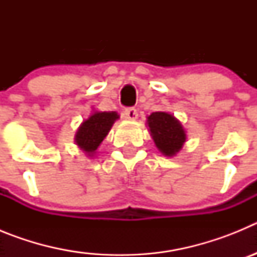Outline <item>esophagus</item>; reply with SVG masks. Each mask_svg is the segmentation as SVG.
<instances>
[{"instance_id":"34e87169","label":"esophagus","mask_w":257,"mask_h":257,"mask_svg":"<svg viewBox=\"0 0 257 257\" xmlns=\"http://www.w3.org/2000/svg\"><path fill=\"white\" fill-rule=\"evenodd\" d=\"M123 117L128 121H135L136 118H138V110L135 108H127L124 109L123 112Z\"/></svg>"}]
</instances>
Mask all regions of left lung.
I'll return each mask as SVG.
<instances>
[{
    "label": "left lung",
    "mask_w": 257,
    "mask_h": 257,
    "mask_svg": "<svg viewBox=\"0 0 257 257\" xmlns=\"http://www.w3.org/2000/svg\"><path fill=\"white\" fill-rule=\"evenodd\" d=\"M147 124L157 149L166 157H174L187 142V131L181 122L169 112H154L147 117Z\"/></svg>",
    "instance_id": "1"
}]
</instances>
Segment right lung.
I'll use <instances>...</instances> for the list:
<instances>
[{"mask_svg":"<svg viewBox=\"0 0 257 257\" xmlns=\"http://www.w3.org/2000/svg\"><path fill=\"white\" fill-rule=\"evenodd\" d=\"M119 118L117 112L92 110L88 118L79 124L74 136V143L87 157H94L97 149L112 128L113 123Z\"/></svg>","mask_w":257,"mask_h":257,"instance_id":"add662e5","label":"right lung"}]
</instances>
